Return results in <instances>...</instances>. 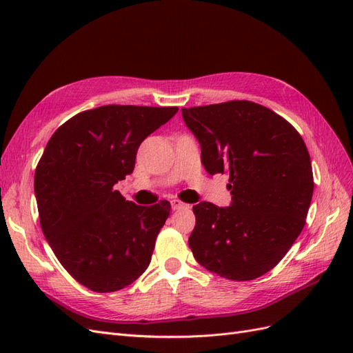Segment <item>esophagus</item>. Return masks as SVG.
Returning a JSON list of instances; mask_svg holds the SVG:
<instances>
[{"mask_svg":"<svg viewBox=\"0 0 353 353\" xmlns=\"http://www.w3.org/2000/svg\"><path fill=\"white\" fill-rule=\"evenodd\" d=\"M170 206H172L174 210H178V209H184V208H188V205H185L184 201H181L178 199H174L170 200Z\"/></svg>","mask_w":353,"mask_h":353,"instance_id":"1","label":"esophagus"}]
</instances>
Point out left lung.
Wrapping results in <instances>:
<instances>
[{"mask_svg":"<svg viewBox=\"0 0 353 353\" xmlns=\"http://www.w3.org/2000/svg\"><path fill=\"white\" fill-rule=\"evenodd\" d=\"M210 175L228 174L232 203L193 206L196 261L232 281L271 271L302 232L314 193L311 157L294 126L258 103L183 108Z\"/></svg>","mask_w":353,"mask_h":353,"instance_id":"1","label":"left lung"}]
</instances>
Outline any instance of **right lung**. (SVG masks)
Returning a JSON list of instances; mask_svg holds the SVG:
<instances>
[{
    "label": "right lung",
    "instance_id": "add662e5",
    "mask_svg": "<svg viewBox=\"0 0 353 353\" xmlns=\"http://www.w3.org/2000/svg\"><path fill=\"white\" fill-rule=\"evenodd\" d=\"M178 108L109 104L70 117L35 169L42 232L74 280L97 293L122 290L150 265L170 203L138 206L114 190L137 150Z\"/></svg>",
    "mask_w": 353,
    "mask_h": 353
}]
</instances>
